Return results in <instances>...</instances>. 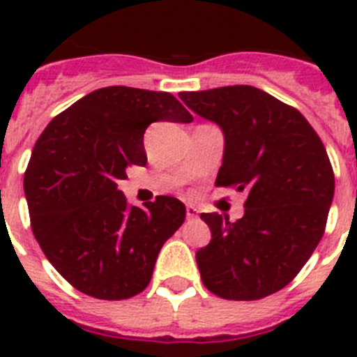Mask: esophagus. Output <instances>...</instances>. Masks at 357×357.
Segmentation results:
<instances>
[{
  "instance_id": "1",
  "label": "esophagus",
  "mask_w": 357,
  "mask_h": 357,
  "mask_svg": "<svg viewBox=\"0 0 357 357\" xmlns=\"http://www.w3.org/2000/svg\"><path fill=\"white\" fill-rule=\"evenodd\" d=\"M185 216L188 218H197L198 216V209L195 206H191V204H188L185 206Z\"/></svg>"
}]
</instances>
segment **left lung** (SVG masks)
I'll list each match as a JSON object with an SVG mask.
<instances>
[{
	"label": "left lung",
	"mask_w": 357,
	"mask_h": 357,
	"mask_svg": "<svg viewBox=\"0 0 357 357\" xmlns=\"http://www.w3.org/2000/svg\"><path fill=\"white\" fill-rule=\"evenodd\" d=\"M181 100L223 130L216 185L248 195L238 222L200 214L211 229L197 252L202 282L227 301H259L295 279L324 236L334 197L326 146L298 110L252 85Z\"/></svg>",
	"instance_id": "1"
}]
</instances>
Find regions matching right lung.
<instances>
[{"instance_id": "obj_1", "label": "right lung", "mask_w": 357, "mask_h": 357, "mask_svg": "<svg viewBox=\"0 0 357 357\" xmlns=\"http://www.w3.org/2000/svg\"><path fill=\"white\" fill-rule=\"evenodd\" d=\"M191 123L169 93L102 87L53 118L24 172L33 236L73 288L123 301L148 286L166 239L184 223L185 207L157 197L144 209L118 189L130 166H144L150 123Z\"/></svg>"}]
</instances>
